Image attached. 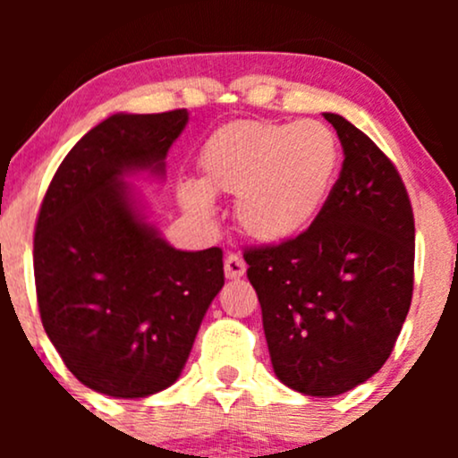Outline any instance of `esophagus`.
<instances>
[{
	"label": "esophagus",
	"instance_id": "34e87169",
	"mask_svg": "<svg viewBox=\"0 0 458 458\" xmlns=\"http://www.w3.org/2000/svg\"><path fill=\"white\" fill-rule=\"evenodd\" d=\"M224 271H225V277H228V280H239V277L245 273L243 259L236 254H228L224 260Z\"/></svg>",
	"mask_w": 458,
	"mask_h": 458
}]
</instances>
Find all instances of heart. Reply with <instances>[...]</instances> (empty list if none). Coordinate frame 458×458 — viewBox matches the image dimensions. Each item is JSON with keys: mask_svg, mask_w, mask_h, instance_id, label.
<instances>
[{"mask_svg": "<svg viewBox=\"0 0 458 458\" xmlns=\"http://www.w3.org/2000/svg\"><path fill=\"white\" fill-rule=\"evenodd\" d=\"M338 141L314 120H241L217 129L199 150L202 182L187 181L181 202L208 217L211 193L236 196L234 217L250 239L282 243L318 217L338 172Z\"/></svg>", "mask_w": 458, "mask_h": 458, "instance_id": "b5f03b06", "label": "heart"}]
</instances>
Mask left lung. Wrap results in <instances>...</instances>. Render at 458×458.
Instances as JSON below:
<instances>
[{"label": "left lung", "instance_id": "1", "mask_svg": "<svg viewBox=\"0 0 458 458\" xmlns=\"http://www.w3.org/2000/svg\"><path fill=\"white\" fill-rule=\"evenodd\" d=\"M344 150L340 178L306 233L243 259L256 288L273 372L329 398L390 357L413 295L415 228L394 163L338 114H323Z\"/></svg>", "mask_w": 458, "mask_h": 458}]
</instances>
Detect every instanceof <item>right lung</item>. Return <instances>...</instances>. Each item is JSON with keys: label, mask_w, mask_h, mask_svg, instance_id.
I'll list each match as a JSON object with an SVG mask.
<instances>
[{"label": "right lung", "mask_w": 458, "mask_h": 458, "mask_svg": "<svg viewBox=\"0 0 458 458\" xmlns=\"http://www.w3.org/2000/svg\"><path fill=\"white\" fill-rule=\"evenodd\" d=\"M187 120V109L109 115L60 163L36 222L43 327L68 370L114 398H146L181 377L224 286L222 250L172 247L124 181L165 174Z\"/></svg>", "instance_id": "1"}]
</instances>
